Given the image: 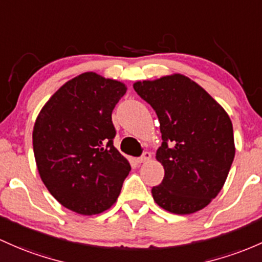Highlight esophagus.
<instances>
[{"instance_id": "obj_1", "label": "esophagus", "mask_w": 262, "mask_h": 262, "mask_svg": "<svg viewBox=\"0 0 262 262\" xmlns=\"http://www.w3.org/2000/svg\"><path fill=\"white\" fill-rule=\"evenodd\" d=\"M150 157H151L150 153H148V151H145V153H143L142 157L137 158V163L142 164V163H145V162H148V160L150 159Z\"/></svg>"}]
</instances>
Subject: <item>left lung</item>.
I'll use <instances>...</instances> for the list:
<instances>
[{"instance_id":"1","label":"left lung","mask_w":262,"mask_h":262,"mask_svg":"<svg viewBox=\"0 0 262 262\" xmlns=\"http://www.w3.org/2000/svg\"><path fill=\"white\" fill-rule=\"evenodd\" d=\"M151 105L163 143L157 160L164 179L153 186L154 201L173 214H192L219 194L235 157L232 123L224 108L183 74L134 83Z\"/></svg>"}]
</instances>
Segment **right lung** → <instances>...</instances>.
<instances>
[{"label": "right lung", "mask_w": 262, "mask_h": 262, "mask_svg": "<svg viewBox=\"0 0 262 262\" xmlns=\"http://www.w3.org/2000/svg\"><path fill=\"white\" fill-rule=\"evenodd\" d=\"M122 82L85 72L63 84L33 126L39 177L54 199L82 215L111 208L130 164L114 148L112 112L125 94Z\"/></svg>", "instance_id": "right-lung-1"}]
</instances>
